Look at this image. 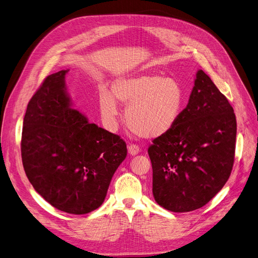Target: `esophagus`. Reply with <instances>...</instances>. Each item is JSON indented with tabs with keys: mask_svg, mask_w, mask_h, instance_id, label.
I'll list each match as a JSON object with an SVG mask.
<instances>
[{
	"mask_svg": "<svg viewBox=\"0 0 258 258\" xmlns=\"http://www.w3.org/2000/svg\"><path fill=\"white\" fill-rule=\"evenodd\" d=\"M140 153V146L137 144H130L128 145V154L132 156H136Z\"/></svg>",
	"mask_w": 258,
	"mask_h": 258,
	"instance_id": "esophagus-1",
	"label": "esophagus"
}]
</instances>
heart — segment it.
<instances>
[{
	"mask_svg": "<svg viewBox=\"0 0 258 258\" xmlns=\"http://www.w3.org/2000/svg\"><path fill=\"white\" fill-rule=\"evenodd\" d=\"M112 93L101 89L99 105L105 125L114 130L118 124L121 103H129L125 119L130 128L142 138H157L169 132L178 121L184 92L171 77L158 75L119 76L111 86Z\"/></svg>",
	"mask_w": 258,
	"mask_h": 258,
	"instance_id": "heart-1",
	"label": "heart"
}]
</instances>
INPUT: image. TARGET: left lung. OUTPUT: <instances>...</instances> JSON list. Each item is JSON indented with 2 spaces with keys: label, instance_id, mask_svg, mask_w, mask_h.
I'll return each mask as SVG.
<instances>
[{
  "label": "left lung",
  "instance_id": "1",
  "mask_svg": "<svg viewBox=\"0 0 258 258\" xmlns=\"http://www.w3.org/2000/svg\"><path fill=\"white\" fill-rule=\"evenodd\" d=\"M235 139L233 107L210 77L199 70L178 121L148 147L158 204L172 212L206 205L230 177Z\"/></svg>",
  "mask_w": 258,
  "mask_h": 258
}]
</instances>
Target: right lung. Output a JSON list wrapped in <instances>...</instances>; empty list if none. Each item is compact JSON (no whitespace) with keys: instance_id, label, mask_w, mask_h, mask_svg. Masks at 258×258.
Here are the masks:
<instances>
[{"instance_id":"1","label":"right lung","mask_w":258,"mask_h":258,"mask_svg":"<svg viewBox=\"0 0 258 258\" xmlns=\"http://www.w3.org/2000/svg\"><path fill=\"white\" fill-rule=\"evenodd\" d=\"M61 70L45 78L27 105L21 152L27 178L56 209L86 214L103 203L126 143L72 108Z\"/></svg>"}]
</instances>
